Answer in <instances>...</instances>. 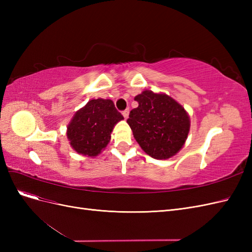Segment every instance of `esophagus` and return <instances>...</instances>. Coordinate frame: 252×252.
Returning <instances> with one entry per match:
<instances>
[{
	"mask_svg": "<svg viewBox=\"0 0 252 252\" xmlns=\"http://www.w3.org/2000/svg\"><path fill=\"white\" fill-rule=\"evenodd\" d=\"M122 114H123V117L127 120L128 119V116H129V109H126V110H124L123 112H122Z\"/></svg>",
	"mask_w": 252,
	"mask_h": 252,
	"instance_id": "esophagus-1",
	"label": "esophagus"
}]
</instances>
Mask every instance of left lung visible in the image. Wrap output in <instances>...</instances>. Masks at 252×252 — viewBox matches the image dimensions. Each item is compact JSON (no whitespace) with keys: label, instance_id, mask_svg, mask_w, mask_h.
Masks as SVG:
<instances>
[{"label":"left lung","instance_id":"left-lung-1","mask_svg":"<svg viewBox=\"0 0 252 252\" xmlns=\"http://www.w3.org/2000/svg\"><path fill=\"white\" fill-rule=\"evenodd\" d=\"M127 120L135 141L148 156L167 159L183 148L190 130V118L183 106L166 94L144 90Z\"/></svg>","mask_w":252,"mask_h":252}]
</instances>
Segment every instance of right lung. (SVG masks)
I'll use <instances>...</instances> for the list:
<instances>
[{"label": "right lung", "instance_id": "right-lung-1", "mask_svg": "<svg viewBox=\"0 0 252 252\" xmlns=\"http://www.w3.org/2000/svg\"><path fill=\"white\" fill-rule=\"evenodd\" d=\"M122 120L123 116L111 100L94 98L74 113L67 126V139L79 155L97 157L110 142L114 126Z\"/></svg>", "mask_w": 252, "mask_h": 252}]
</instances>
